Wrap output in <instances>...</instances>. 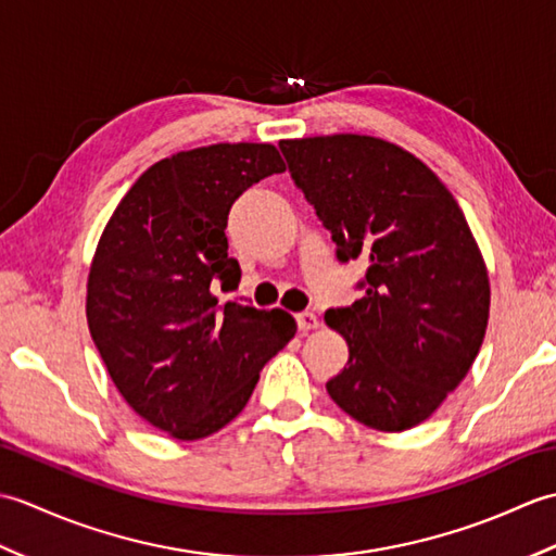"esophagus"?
I'll return each mask as SVG.
<instances>
[{
	"label": "esophagus",
	"instance_id": "esophagus-1",
	"mask_svg": "<svg viewBox=\"0 0 556 556\" xmlns=\"http://www.w3.org/2000/svg\"><path fill=\"white\" fill-rule=\"evenodd\" d=\"M296 323H299V329L301 332H311V329H315L317 325V317H315V313H308V311H303V313H299L296 315Z\"/></svg>",
	"mask_w": 556,
	"mask_h": 556
}]
</instances>
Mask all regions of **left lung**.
<instances>
[{
	"label": "left lung",
	"instance_id": "obj_1",
	"mask_svg": "<svg viewBox=\"0 0 556 556\" xmlns=\"http://www.w3.org/2000/svg\"><path fill=\"white\" fill-rule=\"evenodd\" d=\"M279 148L337 257L368 265L363 299L325 313L349 344L327 392L372 430L416 428L460 384L485 339L490 277L473 231L428 164L389 140L334 134Z\"/></svg>",
	"mask_w": 556,
	"mask_h": 556
}]
</instances>
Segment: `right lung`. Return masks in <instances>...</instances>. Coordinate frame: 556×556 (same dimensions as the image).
<instances>
[{"label":"right lung","mask_w":556,"mask_h":556,"mask_svg":"<svg viewBox=\"0 0 556 556\" xmlns=\"http://www.w3.org/2000/svg\"><path fill=\"white\" fill-rule=\"evenodd\" d=\"M285 169L271 143L176 152L138 176L100 236L90 337L126 404L174 440H203L239 416L296 334L287 311L219 308L215 296L241 281L224 233L233 200Z\"/></svg>","instance_id":"1"}]
</instances>
